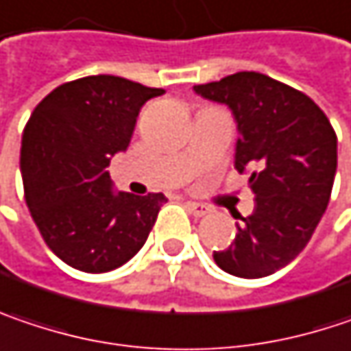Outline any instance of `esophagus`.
Wrapping results in <instances>:
<instances>
[{"instance_id": "34e87169", "label": "esophagus", "mask_w": 351, "mask_h": 351, "mask_svg": "<svg viewBox=\"0 0 351 351\" xmlns=\"http://www.w3.org/2000/svg\"><path fill=\"white\" fill-rule=\"evenodd\" d=\"M186 208L195 215V217H205L210 213V208L203 203H197V201H186Z\"/></svg>"}]
</instances>
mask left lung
<instances>
[{
	"label": "left lung",
	"mask_w": 351,
	"mask_h": 351,
	"mask_svg": "<svg viewBox=\"0 0 351 351\" xmlns=\"http://www.w3.org/2000/svg\"><path fill=\"white\" fill-rule=\"evenodd\" d=\"M193 90L233 112L235 169L251 173L255 193V208L241 217L235 241L213 259L235 277H267L302 253L328 208L337 169L334 128L309 96L259 72Z\"/></svg>",
	"instance_id": "8db88e82"
}]
</instances>
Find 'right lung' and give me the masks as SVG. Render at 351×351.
<instances>
[{
  "instance_id": "1",
  "label": "right lung",
  "mask_w": 351,
  "mask_h": 351,
  "mask_svg": "<svg viewBox=\"0 0 351 351\" xmlns=\"http://www.w3.org/2000/svg\"><path fill=\"white\" fill-rule=\"evenodd\" d=\"M160 94L100 74L58 86L32 112L19 152L25 203L46 245L70 267L116 269L148 239L167 197L116 191L106 169L128 148L144 102Z\"/></svg>"
}]
</instances>
